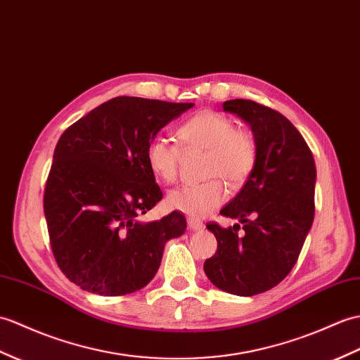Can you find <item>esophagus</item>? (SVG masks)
Instances as JSON below:
<instances>
[{
    "instance_id": "esophagus-1",
    "label": "esophagus",
    "mask_w": 360,
    "mask_h": 360,
    "mask_svg": "<svg viewBox=\"0 0 360 360\" xmlns=\"http://www.w3.org/2000/svg\"><path fill=\"white\" fill-rule=\"evenodd\" d=\"M187 224H188V229L193 230V231H199V230L204 229V224L200 222L199 219H195V218H188Z\"/></svg>"
}]
</instances>
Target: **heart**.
Wrapping results in <instances>:
<instances>
[{
	"label": "heart",
	"mask_w": 360,
	"mask_h": 360,
	"mask_svg": "<svg viewBox=\"0 0 360 360\" xmlns=\"http://www.w3.org/2000/svg\"><path fill=\"white\" fill-rule=\"evenodd\" d=\"M187 148L205 150L202 184L182 186L167 195V205L172 210L200 218L216 210L227 199V181L236 187L252 174L257 160V144L248 130L236 129L227 116L216 112H199L181 124L178 130ZM179 146L162 135L148 141L146 160L150 170L164 182H173L179 172Z\"/></svg>",
	"instance_id": "obj_1"
}]
</instances>
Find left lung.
Listing matches in <instances>:
<instances>
[{"label":"left lung","instance_id":"8db88e82","mask_svg":"<svg viewBox=\"0 0 360 360\" xmlns=\"http://www.w3.org/2000/svg\"><path fill=\"white\" fill-rule=\"evenodd\" d=\"M222 107L252 127L257 160L244 187L221 210L240 225H207L218 250L204 271L222 291L255 296L285 279L297 261L314 219L316 165L302 135L279 112L250 99H230Z\"/></svg>","mask_w":360,"mask_h":360}]
</instances>
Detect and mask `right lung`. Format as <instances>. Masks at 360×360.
<instances>
[{
  "mask_svg": "<svg viewBox=\"0 0 360 360\" xmlns=\"http://www.w3.org/2000/svg\"><path fill=\"white\" fill-rule=\"evenodd\" d=\"M191 107L116 96L58 141L44 214L58 266L82 290L122 296L144 288L160 269L167 240L186 231L181 212L153 222L136 218L162 199L146 160L148 141Z\"/></svg>",
  "mask_w": 360,
  "mask_h": 360,
  "instance_id": "add662e5",
  "label": "right lung"
}]
</instances>
